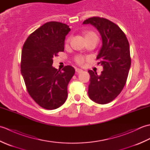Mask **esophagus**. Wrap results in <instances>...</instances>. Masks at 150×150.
<instances>
[{"mask_svg":"<svg viewBox=\"0 0 150 150\" xmlns=\"http://www.w3.org/2000/svg\"><path fill=\"white\" fill-rule=\"evenodd\" d=\"M75 71L77 72V73H80L82 72V69H79V68H76V69H75Z\"/></svg>","mask_w":150,"mask_h":150,"instance_id":"esophagus-1","label":"esophagus"}]
</instances>
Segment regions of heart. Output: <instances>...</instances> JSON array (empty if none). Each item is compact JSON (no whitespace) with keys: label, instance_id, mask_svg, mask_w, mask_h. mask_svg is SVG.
Returning a JSON list of instances; mask_svg holds the SVG:
<instances>
[{"label":"heart","instance_id":"b5f03b06","mask_svg":"<svg viewBox=\"0 0 150 150\" xmlns=\"http://www.w3.org/2000/svg\"><path fill=\"white\" fill-rule=\"evenodd\" d=\"M91 36H97L96 34L94 33L93 32H87L84 33V38L86 39V38H88V37H91ZM69 41V39H68V40H67L66 42H68ZM85 60V58L83 57V56H81V55H77L75 57V61L77 62V64H82L84 63Z\"/></svg>","mask_w":150,"mask_h":150}]
</instances>
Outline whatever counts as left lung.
<instances>
[{
	"instance_id": "left-lung-1",
	"label": "left lung",
	"mask_w": 150,
	"mask_h": 150,
	"mask_svg": "<svg viewBox=\"0 0 150 150\" xmlns=\"http://www.w3.org/2000/svg\"><path fill=\"white\" fill-rule=\"evenodd\" d=\"M83 24H91L100 33L102 46L97 56L103 71L100 75L89 70L90 83L88 96L95 103L104 104L112 101L122 90L131 66L128 40L120 28L106 18L92 17Z\"/></svg>"
}]
</instances>
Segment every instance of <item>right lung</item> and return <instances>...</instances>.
I'll return each instance as SVG.
<instances>
[{"instance_id": "obj_1", "label": "right lung", "mask_w": 150, "mask_h": 150, "mask_svg": "<svg viewBox=\"0 0 150 150\" xmlns=\"http://www.w3.org/2000/svg\"><path fill=\"white\" fill-rule=\"evenodd\" d=\"M69 26L49 22L28 37L22 50L21 74L31 98L46 110H55L65 103L68 85L75 69L66 66L62 71L52 66L53 58L64 50Z\"/></svg>"}]
</instances>
